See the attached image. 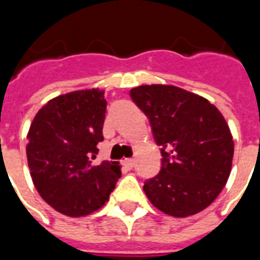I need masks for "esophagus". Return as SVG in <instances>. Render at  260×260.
Returning a JSON list of instances; mask_svg holds the SVG:
<instances>
[{"mask_svg":"<svg viewBox=\"0 0 260 260\" xmlns=\"http://www.w3.org/2000/svg\"><path fill=\"white\" fill-rule=\"evenodd\" d=\"M122 164H124L125 167H126V169H134V166H135V160H134V158H124V160H122Z\"/></svg>","mask_w":260,"mask_h":260,"instance_id":"obj_1","label":"esophagus"}]
</instances>
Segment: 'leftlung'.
I'll return each instance as SVG.
<instances>
[{"label": "left lung", "instance_id": "1", "mask_svg": "<svg viewBox=\"0 0 260 260\" xmlns=\"http://www.w3.org/2000/svg\"><path fill=\"white\" fill-rule=\"evenodd\" d=\"M161 146V171L145 182L153 206L173 217L205 210L229 181L234 141L227 121L205 97L173 85L131 89Z\"/></svg>", "mask_w": 260, "mask_h": 260}]
</instances>
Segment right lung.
Masks as SVG:
<instances>
[{"label":"right lung","mask_w":260,"mask_h":260,"mask_svg":"<svg viewBox=\"0 0 260 260\" xmlns=\"http://www.w3.org/2000/svg\"><path fill=\"white\" fill-rule=\"evenodd\" d=\"M104 90L82 89L51 99L31 121L26 156L39 195L68 217L106 205L121 177L118 161L94 164L103 141Z\"/></svg>","instance_id":"1"}]
</instances>
